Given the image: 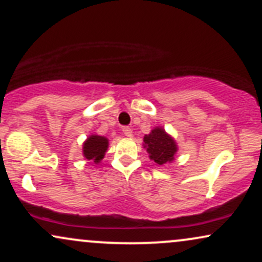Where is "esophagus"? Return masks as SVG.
<instances>
[{
  "mask_svg": "<svg viewBox=\"0 0 262 262\" xmlns=\"http://www.w3.org/2000/svg\"><path fill=\"white\" fill-rule=\"evenodd\" d=\"M122 132H123L125 137H132V133H133V130H132L130 127H123L122 128Z\"/></svg>",
  "mask_w": 262,
  "mask_h": 262,
  "instance_id": "esophagus-1",
  "label": "esophagus"
}]
</instances>
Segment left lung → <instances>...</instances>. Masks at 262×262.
I'll return each instance as SVG.
<instances>
[{
  "mask_svg": "<svg viewBox=\"0 0 262 262\" xmlns=\"http://www.w3.org/2000/svg\"><path fill=\"white\" fill-rule=\"evenodd\" d=\"M144 146L147 148L150 158L157 164H164L174 160L177 154V144L173 138L164 132V129L156 128L148 135L144 137Z\"/></svg>",
  "mask_w": 262,
  "mask_h": 262,
  "instance_id": "1",
  "label": "left lung"
}]
</instances>
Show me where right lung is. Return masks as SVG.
<instances>
[{
  "mask_svg": "<svg viewBox=\"0 0 262 262\" xmlns=\"http://www.w3.org/2000/svg\"><path fill=\"white\" fill-rule=\"evenodd\" d=\"M108 141L106 138L99 135H91L83 144V155L87 160H93L95 163L104 158L105 152L107 150Z\"/></svg>",
  "mask_w": 262,
  "mask_h": 262,
  "instance_id": "right-lung-1",
  "label": "right lung"
}]
</instances>
